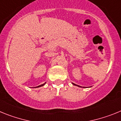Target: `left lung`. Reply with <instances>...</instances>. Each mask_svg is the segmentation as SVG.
Listing matches in <instances>:
<instances>
[{
    "label": "left lung",
    "instance_id": "obj_1",
    "mask_svg": "<svg viewBox=\"0 0 121 121\" xmlns=\"http://www.w3.org/2000/svg\"><path fill=\"white\" fill-rule=\"evenodd\" d=\"M72 84H73L74 85H76V86H79V87H82V86H79V85H76V84H74V83H73L72 82ZM83 88H85V87H84V86H83Z\"/></svg>",
    "mask_w": 121,
    "mask_h": 121
}]
</instances>
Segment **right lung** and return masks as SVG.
Returning a JSON list of instances; mask_svg holds the SVG:
<instances>
[{
    "label": "right lung",
    "instance_id": "right-lung-1",
    "mask_svg": "<svg viewBox=\"0 0 121 121\" xmlns=\"http://www.w3.org/2000/svg\"><path fill=\"white\" fill-rule=\"evenodd\" d=\"M45 84H46V82H45L44 84H42V85H39V86H36V87H35V88H37V87H40V86H43V85H44Z\"/></svg>",
    "mask_w": 121,
    "mask_h": 121
}]
</instances>
